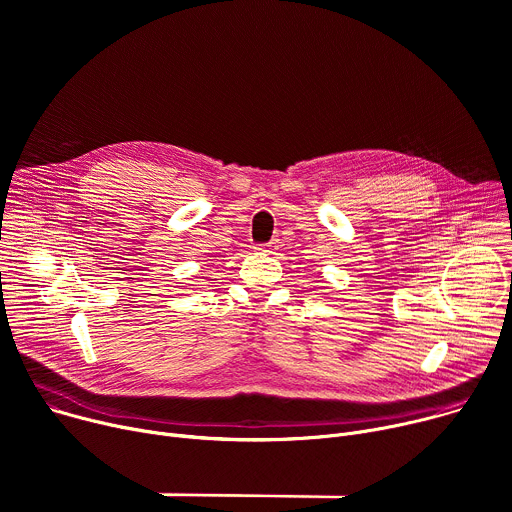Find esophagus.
Returning <instances> with one entry per match:
<instances>
[{
  "label": "esophagus",
  "instance_id": "1",
  "mask_svg": "<svg viewBox=\"0 0 512 512\" xmlns=\"http://www.w3.org/2000/svg\"><path fill=\"white\" fill-rule=\"evenodd\" d=\"M273 249H275V243H267V245H265V251H267V253H273Z\"/></svg>",
  "mask_w": 512,
  "mask_h": 512
}]
</instances>
